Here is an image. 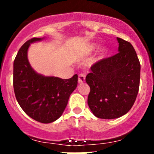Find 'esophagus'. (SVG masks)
I'll list each match as a JSON object with an SVG mask.
<instances>
[{
    "label": "esophagus",
    "mask_w": 154,
    "mask_h": 154,
    "mask_svg": "<svg viewBox=\"0 0 154 154\" xmlns=\"http://www.w3.org/2000/svg\"><path fill=\"white\" fill-rule=\"evenodd\" d=\"M86 80V75L85 74H80L78 76V83H83Z\"/></svg>",
    "instance_id": "1"
}]
</instances>
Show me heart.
I'll use <instances>...</instances> for the list:
<instances>
[{"label":"heart","instance_id":"obj_1","mask_svg":"<svg viewBox=\"0 0 154 154\" xmlns=\"http://www.w3.org/2000/svg\"><path fill=\"white\" fill-rule=\"evenodd\" d=\"M97 47L98 45L96 44H87L86 45L84 46L83 48H82L81 51H80V54L82 55H88V54H91V53L94 52V51L97 50ZM105 55V51H102L100 53V55H99V59H101L104 57Z\"/></svg>","mask_w":154,"mask_h":154}]
</instances>
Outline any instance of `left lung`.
Wrapping results in <instances>:
<instances>
[{"mask_svg": "<svg viewBox=\"0 0 154 154\" xmlns=\"http://www.w3.org/2000/svg\"><path fill=\"white\" fill-rule=\"evenodd\" d=\"M119 53L91 66L86 81L90 87L88 105L96 117L117 119L130 111L137 97L141 66L129 42L117 38Z\"/></svg>", "mask_w": 154, "mask_h": 154, "instance_id": "1", "label": "left lung"}]
</instances>
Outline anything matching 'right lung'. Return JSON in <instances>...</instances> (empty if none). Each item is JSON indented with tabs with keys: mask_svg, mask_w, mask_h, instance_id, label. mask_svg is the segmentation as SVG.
I'll use <instances>...</instances> for the list:
<instances>
[{
	"mask_svg": "<svg viewBox=\"0 0 154 154\" xmlns=\"http://www.w3.org/2000/svg\"><path fill=\"white\" fill-rule=\"evenodd\" d=\"M32 38L18 51L13 63V88L18 104L34 120L51 123L62 116L71 93L77 86V74L71 78L45 77L35 72L27 59L30 43L41 41Z\"/></svg>",
	"mask_w": 154,
	"mask_h": 154,
	"instance_id": "obj_1",
	"label": "right lung"
}]
</instances>
